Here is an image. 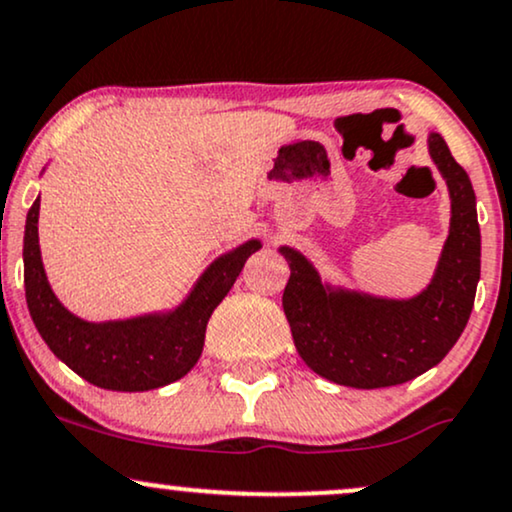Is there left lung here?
<instances>
[{
	"label": "left lung",
	"mask_w": 512,
	"mask_h": 512,
	"mask_svg": "<svg viewBox=\"0 0 512 512\" xmlns=\"http://www.w3.org/2000/svg\"><path fill=\"white\" fill-rule=\"evenodd\" d=\"M429 152L451 190V233L434 281L412 300H381L329 291L300 252L281 248L291 264L283 312L295 348L319 377L353 389L405 384L439 365L470 319L479 281V238L474 190L439 133Z\"/></svg>",
	"instance_id": "1"
}]
</instances>
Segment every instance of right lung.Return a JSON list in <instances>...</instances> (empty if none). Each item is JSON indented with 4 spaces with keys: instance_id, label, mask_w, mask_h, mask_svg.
Segmentation results:
<instances>
[{
    "instance_id": "add662e5",
    "label": "right lung",
    "mask_w": 512,
    "mask_h": 512,
    "mask_svg": "<svg viewBox=\"0 0 512 512\" xmlns=\"http://www.w3.org/2000/svg\"><path fill=\"white\" fill-rule=\"evenodd\" d=\"M38 214L40 197L28 209L23 238L30 317L59 360L90 384L112 391H150L186 377L200 360L214 307L231 291L245 260L260 250V240H248L229 255H221L202 274L186 303L169 315L90 324L73 317L49 288L40 260Z\"/></svg>"
}]
</instances>
